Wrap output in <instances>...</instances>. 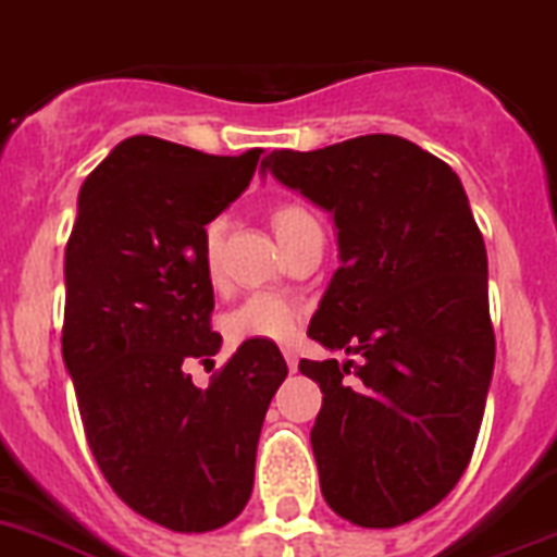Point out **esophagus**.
<instances>
[{
    "label": "esophagus",
    "instance_id": "34e87169",
    "mask_svg": "<svg viewBox=\"0 0 557 557\" xmlns=\"http://www.w3.org/2000/svg\"><path fill=\"white\" fill-rule=\"evenodd\" d=\"M283 357H286V362H288V371H297V350L294 348H283Z\"/></svg>",
    "mask_w": 557,
    "mask_h": 557
}]
</instances>
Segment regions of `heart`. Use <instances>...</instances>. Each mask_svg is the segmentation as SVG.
I'll use <instances>...</instances> for the list:
<instances>
[{
  "instance_id": "obj_1",
  "label": "heart",
  "mask_w": 557,
  "mask_h": 557,
  "mask_svg": "<svg viewBox=\"0 0 557 557\" xmlns=\"http://www.w3.org/2000/svg\"><path fill=\"white\" fill-rule=\"evenodd\" d=\"M271 226L277 232L280 243L286 246L288 240L306 232L311 226H320L314 214L308 212L300 203H280L271 212ZM223 223L212 221L203 226V265L212 280H218V251H221ZM223 329L232 343H251V339H263V343H288L300 331V308L292 300L280 297V294L260 292L251 294L249 300L232 308L223 320Z\"/></svg>"
}]
</instances>
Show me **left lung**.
I'll use <instances>...</instances> for the list:
<instances>
[{"mask_svg":"<svg viewBox=\"0 0 557 557\" xmlns=\"http://www.w3.org/2000/svg\"><path fill=\"white\" fill-rule=\"evenodd\" d=\"M263 166L334 214L339 240L308 336L357 359L300 362L322 391V495L350 524H408L470 465L493 376L487 249L465 186L399 135L274 149Z\"/></svg>","mask_w":557,"mask_h":557,"instance_id":"left-lung-1","label":"left lung"}]
</instances>
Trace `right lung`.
<instances>
[{"mask_svg": "<svg viewBox=\"0 0 557 557\" xmlns=\"http://www.w3.org/2000/svg\"><path fill=\"white\" fill-rule=\"evenodd\" d=\"M260 152L133 135L84 181L64 251L62 354L90 450L121 502L175 532L240 516L288 373L263 339L243 343L209 387L184 371L221 350L203 226L249 186Z\"/></svg>", "mask_w": 557, "mask_h": 557, "instance_id": "add662e5", "label": "right lung"}]
</instances>
